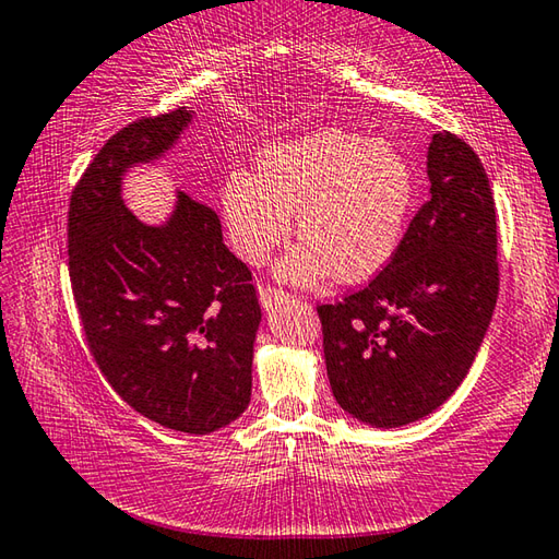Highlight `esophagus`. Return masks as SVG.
<instances>
[{
    "label": "esophagus",
    "instance_id": "34e87169",
    "mask_svg": "<svg viewBox=\"0 0 559 559\" xmlns=\"http://www.w3.org/2000/svg\"><path fill=\"white\" fill-rule=\"evenodd\" d=\"M259 300H261L263 308L273 310V308L278 306V302L288 300V293H283V290H278V288H271V286H261V288H259Z\"/></svg>",
    "mask_w": 559,
    "mask_h": 559
}]
</instances>
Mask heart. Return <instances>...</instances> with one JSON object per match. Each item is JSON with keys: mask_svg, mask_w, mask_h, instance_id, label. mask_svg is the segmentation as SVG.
Returning a JSON list of instances; mask_svg holds the SVG:
<instances>
[{"mask_svg": "<svg viewBox=\"0 0 559 559\" xmlns=\"http://www.w3.org/2000/svg\"><path fill=\"white\" fill-rule=\"evenodd\" d=\"M415 202V174L389 141L318 129L257 156V174L231 170L219 190L227 237L261 266L290 235L300 241L278 263L293 286L377 276L399 251Z\"/></svg>", "mask_w": 559, "mask_h": 559, "instance_id": "obj_1", "label": "heart"}]
</instances>
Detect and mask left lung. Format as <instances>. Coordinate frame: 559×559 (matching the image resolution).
<instances>
[{"mask_svg":"<svg viewBox=\"0 0 559 559\" xmlns=\"http://www.w3.org/2000/svg\"><path fill=\"white\" fill-rule=\"evenodd\" d=\"M428 180L389 266L318 308L334 401L371 428H401L450 399L499 296L496 212L479 156L450 131L432 134Z\"/></svg>","mask_w":559,"mask_h":559,"instance_id":"left-lung-1","label":"left lung"}]
</instances>
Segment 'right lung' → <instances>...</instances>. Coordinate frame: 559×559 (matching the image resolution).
<instances>
[{
  "instance_id": "add662e5",
  "label": "right lung",
  "mask_w": 559,
  "mask_h": 559,
  "mask_svg": "<svg viewBox=\"0 0 559 559\" xmlns=\"http://www.w3.org/2000/svg\"><path fill=\"white\" fill-rule=\"evenodd\" d=\"M192 117L180 107L131 121L99 148L70 198L68 266L87 347L119 399L164 428L207 435L251 401V271L215 212L186 192L164 225L121 200L129 170L164 158Z\"/></svg>"
}]
</instances>
